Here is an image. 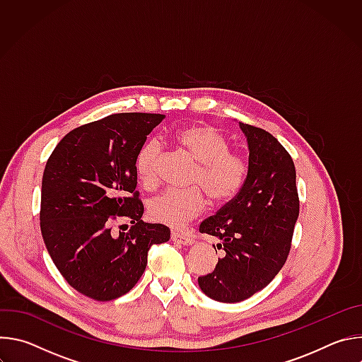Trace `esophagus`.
I'll list each match as a JSON object with an SVG mask.
<instances>
[{
	"mask_svg": "<svg viewBox=\"0 0 362 362\" xmlns=\"http://www.w3.org/2000/svg\"><path fill=\"white\" fill-rule=\"evenodd\" d=\"M172 240H173V242H177V243H180V245H186V246H189V245L193 243V239H192L189 235L180 233V232H172Z\"/></svg>",
	"mask_w": 362,
	"mask_h": 362,
	"instance_id": "1",
	"label": "esophagus"
}]
</instances>
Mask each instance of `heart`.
<instances>
[{"label": "heart", "instance_id": "1", "mask_svg": "<svg viewBox=\"0 0 362 362\" xmlns=\"http://www.w3.org/2000/svg\"><path fill=\"white\" fill-rule=\"evenodd\" d=\"M176 144L197 162L192 185L202 187L214 203L232 200L247 177V162L242 154L229 150V141L216 129L192 126L176 132ZM162 148L159 141L148 140L137 151L136 172L146 187L156 185ZM206 208V197L198 187L168 189L148 203L150 216L168 226L180 228L199 216Z\"/></svg>", "mask_w": 362, "mask_h": 362}]
</instances>
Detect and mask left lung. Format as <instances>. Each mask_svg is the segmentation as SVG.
<instances>
[{"mask_svg":"<svg viewBox=\"0 0 362 362\" xmlns=\"http://www.w3.org/2000/svg\"><path fill=\"white\" fill-rule=\"evenodd\" d=\"M249 148V170L242 190L200 233L221 240L222 257L214 272L199 276L204 295L240 302L264 289L282 269L299 215L296 172L285 147L264 129L239 123ZM218 253V252H216Z\"/></svg>","mask_w":362,"mask_h":362,"instance_id":"8db88e82","label":"left lung"}]
</instances>
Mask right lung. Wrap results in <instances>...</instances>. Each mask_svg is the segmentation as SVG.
<instances>
[{"instance_id":"right-lung-1","label":"right lung","mask_w":362,"mask_h":362,"mask_svg":"<svg viewBox=\"0 0 362 362\" xmlns=\"http://www.w3.org/2000/svg\"><path fill=\"white\" fill-rule=\"evenodd\" d=\"M165 115L119 113L66 134L47 160L40 226L45 247L64 279L95 300L127 293L143 275L151 245L170 229L141 221L136 156ZM129 218V233L111 222Z\"/></svg>"}]
</instances>
